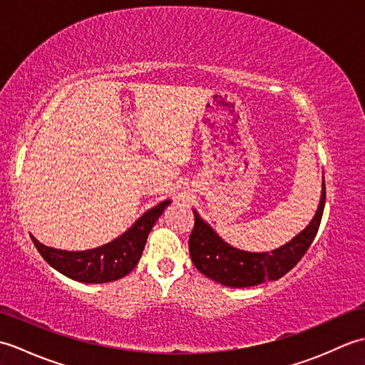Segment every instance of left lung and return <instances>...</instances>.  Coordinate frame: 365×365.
Wrapping results in <instances>:
<instances>
[{
	"mask_svg": "<svg viewBox=\"0 0 365 365\" xmlns=\"http://www.w3.org/2000/svg\"><path fill=\"white\" fill-rule=\"evenodd\" d=\"M324 199H327V190H324L323 177L320 204L312 221L289 243L271 252H247L237 250L224 242L200 218L199 213L192 210L195 227H192L188 242L191 260L200 273L226 287L243 289V287L259 285L267 281H277L297 265L302 255L307 252L309 246L312 245L320 227Z\"/></svg>",
	"mask_w": 365,
	"mask_h": 365,
	"instance_id": "8db88e82",
	"label": "left lung"
}]
</instances>
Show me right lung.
I'll use <instances>...</instances> for the list:
<instances>
[{
    "instance_id": "obj_1",
    "label": "right lung",
    "mask_w": 365,
    "mask_h": 365,
    "mask_svg": "<svg viewBox=\"0 0 365 365\" xmlns=\"http://www.w3.org/2000/svg\"><path fill=\"white\" fill-rule=\"evenodd\" d=\"M170 200H163L147 210L133 226L113 242L88 251H63L42 245L31 235L37 251L50 267L61 274L84 284H103L118 281L131 273L144 251V246L155 222Z\"/></svg>"
}]
</instances>
